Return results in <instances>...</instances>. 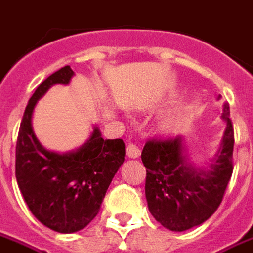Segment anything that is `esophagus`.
Here are the masks:
<instances>
[{
    "label": "esophagus",
    "mask_w": 253,
    "mask_h": 253,
    "mask_svg": "<svg viewBox=\"0 0 253 253\" xmlns=\"http://www.w3.org/2000/svg\"><path fill=\"white\" fill-rule=\"evenodd\" d=\"M126 155L128 156L130 159H137V157L140 156V149H139V147H137L136 144L130 143L126 148Z\"/></svg>",
    "instance_id": "34e87169"
}]
</instances>
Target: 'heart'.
Masks as SVG:
<instances>
[{"label": "heart", "mask_w": 253, "mask_h": 253, "mask_svg": "<svg viewBox=\"0 0 253 253\" xmlns=\"http://www.w3.org/2000/svg\"><path fill=\"white\" fill-rule=\"evenodd\" d=\"M178 126H179L178 120H176V118H170V120H168L164 123V130L171 132V131H175L176 128H178Z\"/></svg>", "instance_id": "b5f03b06"}]
</instances>
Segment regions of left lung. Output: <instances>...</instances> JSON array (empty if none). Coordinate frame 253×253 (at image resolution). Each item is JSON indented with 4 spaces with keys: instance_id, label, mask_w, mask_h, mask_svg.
Instances as JSON below:
<instances>
[{
    "instance_id": "1",
    "label": "left lung",
    "mask_w": 253,
    "mask_h": 253,
    "mask_svg": "<svg viewBox=\"0 0 253 253\" xmlns=\"http://www.w3.org/2000/svg\"><path fill=\"white\" fill-rule=\"evenodd\" d=\"M222 118L227 126L222 144L208 169L188 164L183 139L152 137L141 152L147 169L145 198L156 221L171 231H186L201 225L217 211L234 169V127L229 104Z\"/></svg>"
}]
</instances>
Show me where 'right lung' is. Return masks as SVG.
Listing matches in <instances>:
<instances>
[{"label":"right lung","mask_w":253,"mask_h":253,"mask_svg":"<svg viewBox=\"0 0 253 253\" xmlns=\"http://www.w3.org/2000/svg\"><path fill=\"white\" fill-rule=\"evenodd\" d=\"M73 75L65 66L36 88L24 110L15 149L16 182L28 208L42 225L63 234L84 229L97 215L126 153L122 139H102L97 127L74 152L57 153L40 144L31 122L35 105L53 84H69Z\"/></svg>","instance_id":"1"}]
</instances>
